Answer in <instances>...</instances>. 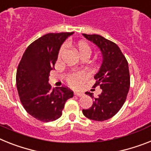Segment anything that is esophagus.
I'll list each match as a JSON object with an SVG mask.
<instances>
[{
    "label": "esophagus",
    "mask_w": 151,
    "mask_h": 151,
    "mask_svg": "<svg viewBox=\"0 0 151 151\" xmlns=\"http://www.w3.org/2000/svg\"><path fill=\"white\" fill-rule=\"evenodd\" d=\"M74 95H75V96H78V97H81V96H83V93H81V92L75 91V92H74Z\"/></svg>",
    "instance_id": "1"
}]
</instances>
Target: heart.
<instances>
[{"label":"heart","instance_id":"b5f03b06","mask_svg":"<svg viewBox=\"0 0 151 151\" xmlns=\"http://www.w3.org/2000/svg\"><path fill=\"white\" fill-rule=\"evenodd\" d=\"M65 44H64L60 47V52H59V54H58V58H60L62 53L65 50ZM77 49H78V53H79L81 58L85 56L90 57L91 54V52H92L91 47H90L89 44L86 42H83V41H81V42L78 43V45H77ZM88 78H89V73H87V71H85V70H80V71L70 73V75H68L67 81H68V84L70 87H73V88H78Z\"/></svg>","mask_w":151,"mask_h":151}]
</instances>
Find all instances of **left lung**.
I'll list each match as a JSON object with an SVG mask.
<instances>
[{"mask_svg": "<svg viewBox=\"0 0 151 151\" xmlns=\"http://www.w3.org/2000/svg\"><path fill=\"white\" fill-rule=\"evenodd\" d=\"M83 36L98 47L103 59L100 70L94 75L97 81L93 85L100 86L102 92L97 98H94L92 93L86 92L94 100L92 106L82 112L93 121H106L114 116L126 101L130 88L128 63L115 43L98 35L83 34Z\"/></svg>", "mask_w": 151, "mask_h": 151, "instance_id": "left-lung-1", "label": "left lung"}]
</instances>
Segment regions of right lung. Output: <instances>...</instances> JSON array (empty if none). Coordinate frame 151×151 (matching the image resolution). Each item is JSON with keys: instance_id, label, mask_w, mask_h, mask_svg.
<instances>
[{"instance_id": "1", "label": "right lung", "mask_w": 151, "mask_h": 151, "mask_svg": "<svg viewBox=\"0 0 151 151\" xmlns=\"http://www.w3.org/2000/svg\"><path fill=\"white\" fill-rule=\"evenodd\" d=\"M73 34L50 33L40 37L27 47L17 68L16 83L23 107L43 122L60 117L65 102L73 96L68 87L52 89L48 83L60 47Z\"/></svg>"}]
</instances>
